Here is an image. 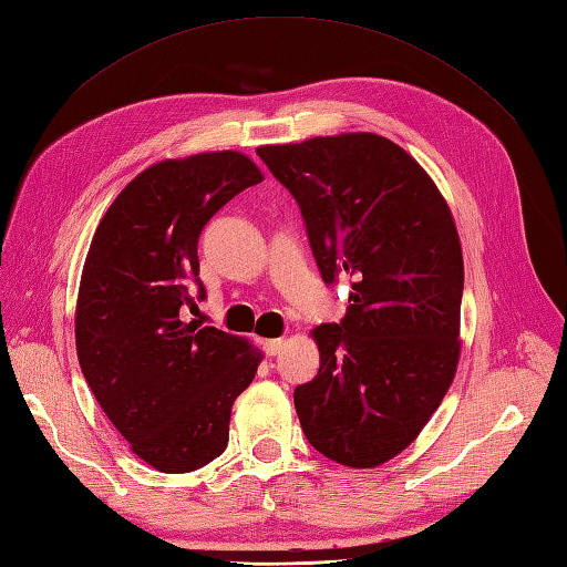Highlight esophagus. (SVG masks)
Wrapping results in <instances>:
<instances>
[{
	"mask_svg": "<svg viewBox=\"0 0 567 567\" xmlns=\"http://www.w3.org/2000/svg\"><path fill=\"white\" fill-rule=\"evenodd\" d=\"M261 349H265L267 355H276L284 349V339H265L261 341Z\"/></svg>",
	"mask_w": 567,
	"mask_h": 567,
	"instance_id": "34e87169",
	"label": "esophagus"
}]
</instances>
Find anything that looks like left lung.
I'll list each match as a JSON object with an SVG mask.
<instances>
[{"label": "left lung", "mask_w": 567, "mask_h": 567, "mask_svg": "<svg viewBox=\"0 0 567 567\" xmlns=\"http://www.w3.org/2000/svg\"><path fill=\"white\" fill-rule=\"evenodd\" d=\"M296 197L324 284L349 310L320 324L317 375L293 402L308 443L351 468L419 437L460 363L464 259L445 197L402 146L370 132L259 146Z\"/></svg>", "instance_id": "1"}]
</instances>
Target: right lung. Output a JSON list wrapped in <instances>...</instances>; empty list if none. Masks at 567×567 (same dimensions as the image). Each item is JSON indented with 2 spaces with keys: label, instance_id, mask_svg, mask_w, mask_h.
<instances>
[{
  "label": "right lung",
  "instance_id": "1",
  "mask_svg": "<svg viewBox=\"0 0 567 567\" xmlns=\"http://www.w3.org/2000/svg\"><path fill=\"white\" fill-rule=\"evenodd\" d=\"M240 151L148 165L101 218L76 300V355L93 396L136 457L185 474L228 445L230 409L261 353L185 322L199 298L197 243L209 218L261 183Z\"/></svg>",
  "mask_w": 567,
  "mask_h": 567
}]
</instances>
